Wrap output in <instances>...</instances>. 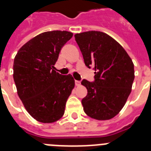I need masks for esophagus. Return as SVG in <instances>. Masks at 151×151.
<instances>
[{"label":"esophagus","mask_w":151,"mask_h":151,"mask_svg":"<svg viewBox=\"0 0 151 151\" xmlns=\"http://www.w3.org/2000/svg\"><path fill=\"white\" fill-rule=\"evenodd\" d=\"M75 84H76V86H79V85H81V82H80V81H77V80H76V81H75Z\"/></svg>","instance_id":"1"}]
</instances>
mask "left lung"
Masks as SVG:
<instances>
[{
  "label": "left lung",
  "mask_w": 151,
  "mask_h": 151,
  "mask_svg": "<svg viewBox=\"0 0 151 151\" xmlns=\"http://www.w3.org/2000/svg\"><path fill=\"white\" fill-rule=\"evenodd\" d=\"M85 66L94 70L93 82L83 79L88 94L82 100L88 116L107 120L116 116L127 101L134 78V64L125 49L102 32L75 35Z\"/></svg>",
  "instance_id": "obj_1"
}]
</instances>
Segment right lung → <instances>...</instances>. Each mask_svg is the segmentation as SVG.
<instances>
[{"label":"right lung","instance_id":"obj_1","mask_svg":"<svg viewBox=\"0 0 151 151\" xmlns=\"http://www.w3.org/2000/svg\"><path fill=\"white\" fill-rule=\"evenodd\" d=\"M67 31L45 32L29 40L17 52L13 79L17 94L35 119L51 123L63 116L75 86L71 75L54 70L61 48L73 37Z\"/></svg>","mask_w":151,"mask_h":151}]
</instances>
